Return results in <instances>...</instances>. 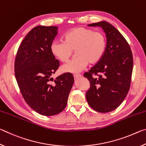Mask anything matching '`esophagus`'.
Instances as JSON below:
<instances>
[{"label":"esophagus","instance_id":"esophagus-1","mask_svg":"<svg viewBox=\"0 0 146 146\" xmlns=\"http://www.w3.org/2000/svg\"><path fill=\"white\" fill-rule=\"evenodd\" d=\"M74 78H80V77H81V76H82V75H80V74H74Z\"/></svg>","mask_w":146,"mask_h":146}]
</instances>
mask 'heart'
<instances>
[{
	"mask_svg": "<svg viewBox=\"0 0 146 146\" xmlns=\"http://www.w3.org/2000/svg\"><path fill=\"white\" fill-rule=\"evenodd\" d=\"M106 48V36L102 31L91 28L78 27L67 32L64 41L55 40L50 50L53 56L62 62H67L75 50L76 56L62 67L64 72L78 73L90 62H98Z\"/></svg>",
	"mask_w": 146,
	"mask_h": 146,
	"instance_id": "b5f03b06",
	"label": "heart"
}]
</instances>
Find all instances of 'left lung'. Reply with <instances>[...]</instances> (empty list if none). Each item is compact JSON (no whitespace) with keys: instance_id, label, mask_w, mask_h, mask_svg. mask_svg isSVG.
Returning a JSON list of instances; mask_svg holds the SVG:
<instances>
[{"instance_id":"left-lung-1","label":"left lung","mask_w":146,"mask_h":146,"mask_svg":"<svg viewBox=\"0 0 146 146\" xmlns=\"http://www.w3.org/2000/svg\"><path fill=\"white\" fill-rule=\"evenodd\" d=\"M88 26L101 27L106 34L107 44L100 60L84 74L90 83L86 99L94 110L110 112L122 104L129 90L132 51L122 35L111 24L101 21Z\"/></svg>"}]
</instances>
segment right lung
Returning a JSON list of instances; mask_svg holds the SVG:
<instances>
[{
  "label": "right lung",
  "instance_id": "obj_1",
  "mask_svg": "<svg viewBox=\"0 0 146 146\" xmlns=\"http://www.w3.org/2000/svg\"><path fill=\"white\" fill-rule=\"evenodd\" d=\"M56 35L57 27H35L22 41L15 60V75L24 100L44 116L65 109L74 82L70 73L51 77L60 66L50 50Z\"/></svg>",
  "mask_w": 146,
  "mask_h": 146
}]
</instances>
